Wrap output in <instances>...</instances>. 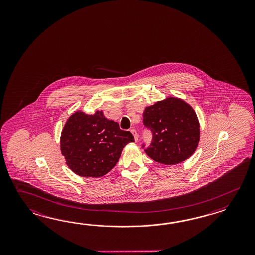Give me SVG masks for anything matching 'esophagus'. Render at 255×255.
Returning a JSON list of instances; mask_svg holds the SVG:
<instances>
[{
    "label": "esophagus",
    "mask_w": 255,
    "mask_h": 255,
    "mask_svg": "<svg viewBox=\"0 0 255 255\" xmlns=\"http://www.w3.org/2000/svg\"><path fill=\"white\" fill-rule=\"evenodd\" d=\"M131 133L134 135V138H135V142H137L138 140V135H137V132L135 129H131Z\"/></svg>",
    "instance_id": "esophagus-1"
}]
</instances>
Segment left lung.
<instances>
[{"label":"left lung","instance_id":"1","mask_svg":"<svg viewBox=\"0 0 255 255\" xmlns=\"http://www.w3.org/2000/svg\"><path fill=\"white\" fill-rule=\"evenodd\" d=\"M143 123L153 135L150 146L145 149L153 160L176 165L195 152L200 141V123L194 109L184 100L169 97L146 107Z\"/></svg>","mask_w":255,"mask_h":255}]
</instances>
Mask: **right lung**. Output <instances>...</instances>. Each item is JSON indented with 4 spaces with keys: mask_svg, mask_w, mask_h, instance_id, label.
<instances>
[{
    "mask_svg": "<svg viewBox=\"0 0 255 255\" xmlns=\"http://www.w3.org/2000/svg\"><path fill=\"white\" fill-rule=\"evenodd\" d=\"M134 142L129 131L120 128L102 111L87 115L76 111L67 120L60 137L62 155L73 172L86 178L109 173L119 161L124 146Z\"/></svg>",
    "mask_w": 255,
    "mask_h": 255,
    "instance_id": "right-lung-1",
    "label": "right lung"
}]
</instances>
